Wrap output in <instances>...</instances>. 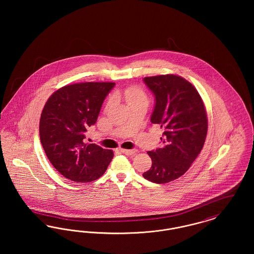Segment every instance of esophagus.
<instances>
[{"label":"esophagus","instance_id":"1","mask_svg":"<svg viewBox=\"0 0 254 254\" xmlns=\"http://www.w3.org/2000/svg\"><path fill=\"white\" fill-rule=\"evenodd\" d=\"M122 153L127 154V155H134L137 153V149H124V148H120L119 149Z\"/></svg>","mask_w":254,"mask_h":254}]
</instances>
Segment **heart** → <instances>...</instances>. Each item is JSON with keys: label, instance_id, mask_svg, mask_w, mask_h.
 Segmentation results:
<instances>
[{"label": "heart", "instance_id": "heart-1", "mask_svg": "<svg viewBox=\"0 0 254 254\" xmlns=\"http://www.w3.org/2000/svg\"><path fill=\"white\" fill-rule=\"evenodd\" d=\"M124 97L129 106L135 105V104H140V103H145L146 105L148 104L147 95L145 94L143 88H141L140 86H137V85H130V86L127 87L124 90ZM112 101H113V97H109L107 107H109L111 105Z\"/></svg>", "mask_w": 254, "mask_h": 254}]
</instances>
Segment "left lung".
Returning a JSON list of instances; mask_svg holds the SVG:
<instances>
[{"mask_svg":"<svg viewBox=\"0 0 254 254\" xmlns=\"http://www.w3.org/2000/svg\"><path fill=\"white\" fill-rule=\"evenodd\" d=\"M155 96L150 121L164 130L162 146L147 154L152 160L144 178L166 184L179 178L201 152L207 133V116L197 89L181 76L166 74L145 77Z\"/></svg>","mask_w":254,"mask_h":254,"instance_id":"left-lung-1","label":"left lung"}]
</instances>
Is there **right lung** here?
Returning a JSON list of instances; mask_svg holds the SVG:
<instances>
[{
    "mask_svg": "<svg viewBox=\"0 0 254 254\" xmlns=\"http://www.w3.org/2000/svg\"><path fill=\"white\" fill-rule=\"evenodd\" d=\"M114 85L111 82L64 85L49 97L43 109L39 126L41 143L52 166L71 181H95L113 158L111 149L85 144L84 139Z\"/></svg>",
    "mask_w": 254,
    "mask_h": 254,
    "instance_id": "obj_1",
    "label": "right lung"
}]
</instances>
